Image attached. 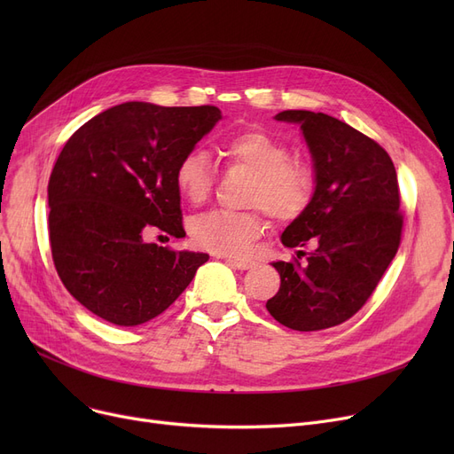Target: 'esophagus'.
Wrapping results in <instances>:
<instances>
[{"instance_id": "esophagus-1", "label": "esophagus", "mask_w": 454, "mask_h": 454, "mask_svg": "<svg viewBox=\"0 0 454 454\" xmlns=\"http://www.w3.org/2000/svg\"><path fill=\"white\" fill-rule=\"evenodd\" d=\"M223 259L226 261V263H230V265H233L235 269H239V270H248V269H252L255 263L254 261H250V259H243V257H235V255H223Z\"/></svg>"}]
</instances>
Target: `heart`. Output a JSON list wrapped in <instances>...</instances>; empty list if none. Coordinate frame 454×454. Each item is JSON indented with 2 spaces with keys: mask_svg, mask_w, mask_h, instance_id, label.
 Segmentation results:
<instances>
[{
  "mask_svg": "<svg viewBox=\"0 0 454 454\" xmlns=\"http://www.w3.org/2000/svg\"><path fill=\"white\" fill-rule=\"evenodd\" d=\"M219 156L230 167L254 173L248 204L254 211L213 209L189 221V235L195 245L223 255H247L254 241L267 228V209L279 221H294L309 209L317 180L311 167L291 158L283 139L265 130H245L223 139ZM175 185L180 197L199 206L213 191L215 171L202 149H189L175 167Z\"/></svg>",
  "mask_w": 454,
  "mask_h": 454,
  "instance_id": "heart-1",
  "label": "heart"
}]
</instances>
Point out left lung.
<instances>
[{
  "instance_id": "obj_1",
  "label": "left lung",
  "mask_w": 454,
  "mask_h": 454,
  "mask_svg": "<svg viewBox=\"0 0 454 454\" xmlns=\"http://www.w3.org/2000/svg\"><path fill=\"white\" fill-rule=\"evenodd\" d=\"M311 149L317 189L309 209L281 235L287 248L311 247L276 261L281 285L267 301L285 327L320 331L359 313L399 248L403 213L395 167L377 141L322 112L285 110Z\"/></svg>"
}]
</instances>
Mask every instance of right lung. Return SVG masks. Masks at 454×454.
I'll list each match as a JSON object with an SVG mask.
<instances>
[{
  "instance_id": "obj_1",
  "label": "right lung",
  "mask_w": 454,
  "mask_h": 454,
  "mask_svg": "<svg viewBox=\"0 0 454 454\" xmlns=\"http://www.w3.org/2000/svg\"><path fill=\"white\" fill-rule=\"evenodd\" d=\"M219 119L211 105L132 101L91 117L66 141L47 184L50 245L64 287L93 315L145 324L209 259L145 237L185 235L175 167Z\"/></svg>"
}]
</instances>
